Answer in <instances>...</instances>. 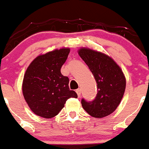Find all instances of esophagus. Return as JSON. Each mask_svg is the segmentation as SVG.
<instances>
[{
  "instance_id": "1",
  "label": "esophagus",
  "mask_w": 149,
  "mask_h": 149,
  "mask_svg": "<svg viewBox=\"0 0 149 149\" xmlns=\"http://www.w3.org/2000/svg\"><path fill=\"white\" fill-rule=\"evenodd\" d=\"M76 92H77L78 97H80V95H81V90H80V88H79V89H77V90H76Z\"/></svg>"
}]
</instances>
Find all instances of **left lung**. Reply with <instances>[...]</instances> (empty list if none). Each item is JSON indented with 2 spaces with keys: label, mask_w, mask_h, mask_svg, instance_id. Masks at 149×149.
I'll list each match as a JSON object with an SVG mask.
<instances>
[{
  "label": "left lung",
  "mask_w": 149,
  "mask_h": 149,
  "mask_svg": "<svg viewBox=\"0 0 149 149\" xmlns=\"http://www.w3.org/2000/svg\"><path fill=\"white\" fill-rule=\"evenodd\" d=\"M93 74L97 93L95 100H81L83 108L97 118L111 114L120 103L125 92V78L120 66L110 57L99 52L82 48L78 52Z\"/></svg>",
  "instance_id": "1"
}]
</instances>
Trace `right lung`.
<instances>
[{
    "label": "right lung",
    "mask_w": 149,
    "mask_h": 149,
    "mask_svg": "<svg viewBox=\"0 0 149 149\" xmlns=\"http://www.w3.org/2000/svg\"><path fill=\"white\" fill-rule=\"evenodd\" d=\"M69 52V48H63L38 56L27 68L23 81V94L36 115L54 117L69 98L77 97L75 91L69 89V77L61 72Z\"/></svg>",
    "instance_id": "obj_1"
}]
</instances>
